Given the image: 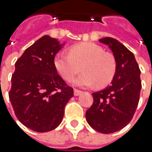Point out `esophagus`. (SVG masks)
Masks as SVG:
<instances>
[{
  "label": "esophagus",
  "mask_w": 152,
  "mask_h": 152,
  "mask_svg": "<svg viewBox=\"0 0 152 152\" xmlns=\"http://www.w3.org/2000/svg\"><path fill=\"white\" fill-rule=\"evenodd\" d=\"M81 93H82V91H80V90H78L76 89H74V95L75 96H79Z\"/></svg>",
  "instance_id": "1"
}]
</instances>
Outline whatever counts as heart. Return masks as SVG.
<instances>
[{
    "mask_svg": "<svg viewBox=\"0 0 152 152\" xmlns=\"http://www.w3.org/2000/svg\"><path fill=\"white\" fill-rule=\"evenodd\" d=\"M69 53L57 55L53 61L55 69L63 79L72 80L83 66L85 73L73 80L74 85L89 87L98 83V86L103 87L112 82L116 70L115 61L102 47L86 42L71 47Z\"/></svg>",
    "mask_w": 152,
    "mask_h": 152,
    "instance_id": "obj_1",
    "label": "heart"
}]
</instances>
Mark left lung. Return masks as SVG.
I'll return each mask as SVG.
<instances>
[{"label": "left lung", "instance_id": "8db88e82", "mask_svg": "<svg viewBox=\"0 0 152 152\" xmlns=\"http://www.w3.org/2000/svg\"><path fill=\"white\" fill-rule=\"evenodd\" d=\"M114 55L116 70L111 85L93 93L94 103L86 113L91 127L102 134H112L126 126L137 108L141 84L140 69L134 53L112 37L100 39Z\"/></svg>", "mask_w": 152, "mask_h": 152}]
</instances>
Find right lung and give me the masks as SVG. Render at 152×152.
Masks as SVG:
<instances>
[{
	"label": "right lung",
	"instance_id": "1",
	"mask_svg": "<svg viewBox=\"0 0 152 152\" xmlns=\"http://www.w3.org/2000/svg\"><path fill=\"white\" fill-rule=\"evenodd\" d=\"M65 45L43 36L25 50L15 63L10 100L18 121L39 133L56 129L65 106L73 97L53 64L54 57Z\"/></svg>",
	"mask_w": 152,
	"mask_h": 152
}]
</instances>
